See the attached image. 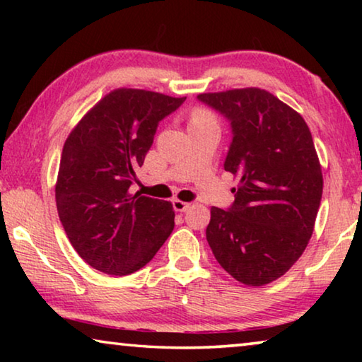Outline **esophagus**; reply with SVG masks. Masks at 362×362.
Masks as SVG:
<instances>
[{"instance_id": "1", "label": "esophagus", "mask_w": 362, "mask_h": 362, "mask_svg": "<svg viewBox=\"0 0 362 362\" xmlns=\"http://www.w3.org/2000/svg\"><path fill=\"white\" fill-rule=\"evenodd\" d=\"M173 206H174V209H175L177 212H185L192 204L185 203V201H180V199H174V201H173Z\"/></svg>"}]
</instances>
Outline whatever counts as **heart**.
<instances>
[{"instance_id": "heart-1", "label": "heart", "mask_w": 362, "mask_h": 362, "mask_svg": "<svg viewBox=\"0 0 362 362\" xmlns=\"http://www.w3.org/2000/svg\"><path fill=\"white\" fill-rule=\"evenodd\" d=\"M199 121H214V118L211 116V113L204 112V110H198V112L193 113L192 122H199Z\"/></svg>"}]
</instances>
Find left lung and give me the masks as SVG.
Returning <instances> with one entry per match:
<instances>
[{"mask_svg": "<svg viewBox=\"0 0 362 362\" xmlns=\"http://www.w3.org/2000/svg\"><path fill=\"white\" fill-rule=\"evenodd\" d=\"M230 121L223 168L240 177L228 211L211 207L207 243L226 273L265 286L298 260L313 235L322 173L305 119L265 89L199 94Z\"/></svg>", "mask_w": 362, "mask_h": 362, "instance_id": "left-lung-1", "label": "left lung"}]
</instances>
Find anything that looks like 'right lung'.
Wrapping results in <instances>:
<instances>
[{
  "mask_svg": "<svg viewBox=\"0 0 362 362\" xmlns=\"http://www.w3.org/2000/svg\"><path fill=\"white\" fill-rule=\"evenodd\" d=\"M185 99L115 89L65 140L56 183L59 218L78 255L102 273L137 272L174 230L173 204L131 187L159 121Z\"/></svg>",
  "mask_w": 362,
  "mask_h": 362,
  "instance_id": "1",
  "label": "right lung"
}]
</instances>
